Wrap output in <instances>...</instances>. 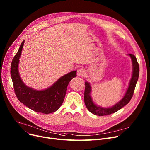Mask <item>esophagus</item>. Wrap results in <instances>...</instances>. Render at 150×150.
<instances>
[{"label": "esophagus", "mask_w": 150, "mask_h": 150, "mask_svg": "<svg viewBox=\"0 0 150 150\" xmlns=\"http://www.w3.org/2000/svg\"><path fill=\"white\" fill-rule=\"evenodd\" d=\"M86 75V72L82 68H79L77 70V75L78 76H84Z\"/></svg>", "instance_id": "34e87169"}]
</instances>
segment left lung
I'll list each match as a JSON object with an SVG mask.
<instances>
[{
    "label": "left lung",
    "mask_w": 150,
    "mask_h": 150,
    "mask_svg": "<svg viewBox=\"0 0 150 150\" xmlns=\"http://www.w3.org/2000/svg\"><path fill=\"white\" fill-rule=\"evenodd\" d=\"M130 56L133 63V75L129 82L128 88L125 93V96L121 100L110 108H103L96 106L92 101V98L90 95L91 92V87L88 82H85L84 91V103L88 110L98 116H104L111 115L118 111L121 108L127 105L133 97L137 81L139 75V66L137 63L136 57L133 54H129Z\"/></svg>",
    "instance_id": "left-lung-1"
}]
</instances>
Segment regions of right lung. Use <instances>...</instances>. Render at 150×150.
<instances>
[{"label": "right lung", "mask_w": 150, "mask_h": 150, "mask_svg": "<svg viewBox=\"0 0 150 150\" xmlns=\"http://www.w3.org/2000/svg\"><path fill=\"white\" fill-rule=\"evenodd\" d=\"M24 42L21 43L11 65V76L15 94L20 101L36 112L45 114L55 112L63 103L67 87L70 81L76 76V71L64 75L51 87L43 91H36L27 87L22 81L18 72L19 58Z\"/></svg>", "instance_id": "add662e5"}]
</instances>
